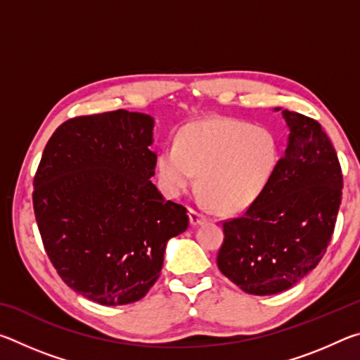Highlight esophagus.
I'll use <instances>...</instances> for the list:
<instances>
[{"mask_svg": "<svg viewBox=\"0 0 360 360\" xmlns=\"http://www.w3.org/2000/svg\"><path fill=\"white\" fill-rule=\"evenodd\" d=\"M188 216H191V224L192 225L203 224L206 221V217L203 216V212L198 211V210H195V208H191V211H188Z\"/></svg>", "mask_w": 360, "mask_h": 360, "instance_id": "obj_1", "label": "esophagus"}]
</instances>
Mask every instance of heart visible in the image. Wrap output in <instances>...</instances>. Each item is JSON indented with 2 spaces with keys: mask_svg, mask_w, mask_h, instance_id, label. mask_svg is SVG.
Instances as JSON below:
<instances>
[{
  "mask_svg": "<svg viewBox=\"0 0 360 360\" xmlns=\"http://www.w3.org/2000/svg\"><path fill=\"white\" fill-rule=\"evenodd\" d=\"M279 162L281 141L270 127L216 117L186 125L158 152L157 172L169 197L186 193L200 173L206 202L235 214L266 192Z\"/></svg>",
  "mask_w": 360,
  "mask_h": 360,
  "instance_id": "b5f03b06",
  "label": "heart"
}]
</instances>
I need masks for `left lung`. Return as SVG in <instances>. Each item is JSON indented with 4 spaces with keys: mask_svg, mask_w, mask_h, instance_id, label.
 Returning a JSON list of instances; mask_svg holds the SVG:
<instances>
[{
    "mask_svg": "<svg viewBox=\"0 0 360 360\" xmlns=\"http://www.w3.org/2000/svg\"><path fill=\"white\" fill-rule=\"evenodd\" d=\"M289 141L275 179L243 216L222 222L217 266L252 295L290 289L319 264L337 222L343 174L318 120L283 111Z\"/></svg>",
    "mask_w": 360,
    "mask_h": 360,
    "instance_id": "8db88e82",
    "label": "left lung"
}]
</instances>
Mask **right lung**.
Masks as SVG:
<instances>
[{
  "label": "right lung",
  "instance_id": "right-lung-1",
  "mask_svg": "<svg viewBox=\"0 0 360 360\" xmlns=\"http://www.w3.org/2000/svg\"><path fill=\"white\" fill-rule=\"evenodd\" d=\"M154 119L125 109L63 122L33 179L42 245L65 284L105 307L138 302L160 276L167 241L188 227L186 206L150 178Z\"/></svg>",
  "mask_w": 360,
  "mask_h": 360
}]
</instances>
